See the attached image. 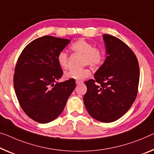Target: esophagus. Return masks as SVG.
<instances>
[{
	"label": "esophagus",
	"instance_id": "obj_1",
	"mask_svg": "<svg viewBox=\"0 0 154 154\" xmlns=\"http://www.w3.org/2000/svg\"><path fill=\"white\" fill-rule=\"evenodd\" d=\"M75 83H76V85H80L83 83V82L81 81V80H76V81H75Z\"/></svg>",
	"mask_w": 154,
	"mask_h": 154
}]
</instances>
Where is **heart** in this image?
<instances>
[{
  "label": "heart",
  "mask_w": 154,
  "mask_h": 154,
  "mask_svg": "<svg viewBox=\"0 0 154 154\" xmlns=\"http://www.w3.org/2000/svg\"><path fill=\"white\" fill-rule=\"evenodd\" d=\"M71 49L75 52L83 55V64L91 67H97L103 63L104 60V52L100 48L95 47L91 42L85 39H79L71 45ZM58 65L63 69H66L68 66V54L65 51L59 52L57 56ZM91 75V71L88 68L81 69H71L65 72V77L67 79L82 80Z\"/></svg>",
  "instance_id": "heart-1"
}]
</instances>
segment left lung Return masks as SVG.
Instances as JSON below:
<instances>
[{
  "label": "left lung",
  "mask_w": 154,
  "mask_h": 154,
  "mask_svg": "<svg viewBox=\"0 0 154 154\" xmlns=\"http://www.w3.org/2000/svg\"><path fill=\"white\" fill-rule=\"evenodd\" d=\"M103 39L107 57L94 79L85 82L83 100L91 117L112 122L126 113L136 100L140 70L136 55L123 41L109 34H104Z\"/></svg>",
  "instance_id": "obj_1"
}]
</instances>
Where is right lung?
<instances>
[{"mask_svg":"<svg viewBox=\"0 0 154 154\" xmlns=\"http://www.w3.org/2000/svg\"><path fill=\"white\" fill-rule=\"evenodd\" d=\"M69 42L51 36L40 37L25 47L16 63V95L24 112L39 123L55 120L75 87L73 79L56 82L63 74L58 54Z\"/></svg>","mask_w":154,"mask_h":154,"instance_id":"1","label":"right lung"}]
</instances>
